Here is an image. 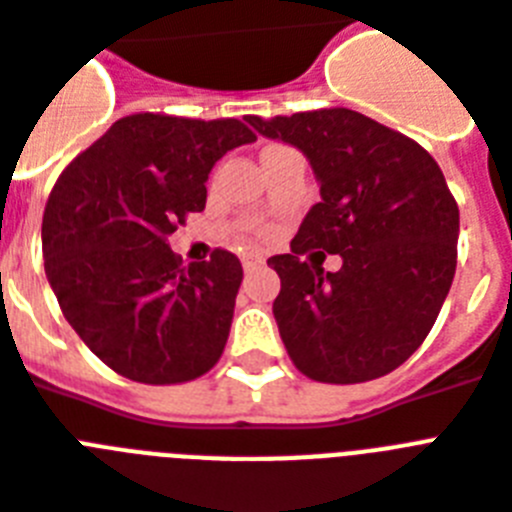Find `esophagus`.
<instances>
[{"label": "esophagus", "instance_id": "34e87169", "mask_svg": "<svg viewBox=\"0 0 512 512\" xmlns=\"http://www.w3.org/2000/svg\"><path fill=\"white\" fill-rule=\"evenodd\" d=\"M263 263H265L263 255H257V252H247V255L241 257V265H244V271H247V273L257 271V268H260Z\"/></svg>", "mask_w": 512, "mask_h": 512}]
</instances>
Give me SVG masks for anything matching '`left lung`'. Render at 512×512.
Here are the masks:
<instances>
[{
  "label": "left lung",
  "mask_w": 512,
  "mask_h": 512,
  "mask_svg": "<svg viewBox=\"0 0 512 512\" xmlns=\"http://www.w3.org/2000/svg\"><path fill=\"white\" fill-rule=\"evenodd\" d=\"M247 122L300 148L321 185L292 252L268 260L292 364L335 385L393 372L433 329L457 268L460 209L444 172L420 143L350 108ZM311 248L340 254L341 271L308 264Z\"/></svg>",
  "instance_id": "left-lung-1"
}]
</instances>
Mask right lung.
Returning <instances> with one entry per match:
<instances>
[{
  "label": "right lung",
  "mask_w": 512,
  "mask_h": 512,
  "mask_svg": "<svg viewBox=\"0 0 512 512\" xmlns=\"http://www.w3.org/2000/svg\"><path fill=\"white\" fill-rule=\"evenodd\" d=\"M257 140L239 119L132 114L60 172L42 217L44 273L84 345L127 380L177 385L223 356L239 257L183 260L167 236L207 204V177Z\"/></svg>",
  "instance_id": "add662e5"
}]
</instances>
